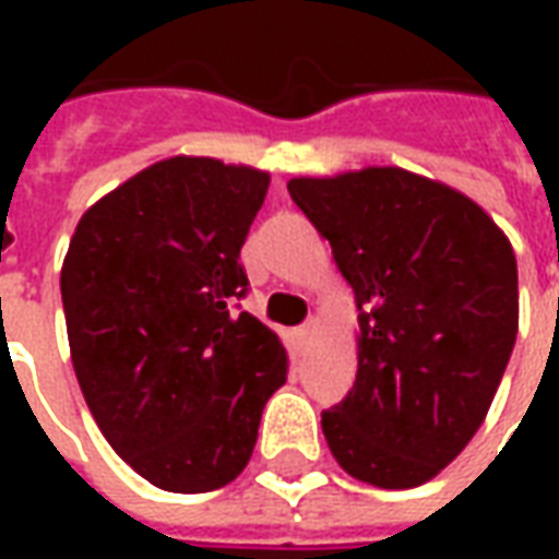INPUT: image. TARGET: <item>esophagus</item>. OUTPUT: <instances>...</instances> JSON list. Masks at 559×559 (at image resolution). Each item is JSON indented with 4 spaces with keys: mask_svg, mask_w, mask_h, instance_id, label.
Returning <instances> with one entry per match:
<instances>
[{
    "mask_svg": "<svg viewBox=\"0 0 559 559\" xmlns=\"http://www.w3.org/2000/svg\"><path fill=\"white\" fill-rule=\"evenodd\" d=\"M311 335H314V320H308L305 326L296 329V341H299V344H308V341H311Z\"/></svg>",
    "mask_w": 559,
    "mask_h": 559,
    "instance_id": "esophagus-1",
    "label": "esophagus"
}]
</instances>
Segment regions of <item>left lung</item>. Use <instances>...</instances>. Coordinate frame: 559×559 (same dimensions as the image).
Here are the masks:
<instances>
[{
  "mask_svg": "<svg viewBox=\"0 0 559 559\" xmlns=\"http://www.w3.org/2000/svg\"><path fill=\"white\" fill-rule=\"evenodd\" d=\"M359 305V371L323 411L332 455L416 488L473 440L518 335V263L469 197L401 167L290 179Z\"/></svg>",
  "mask_w": 559,
  "mask_h": 559,
  "instance_id": "left-lung-1",
  "label": "left lung"
}]
</instances>
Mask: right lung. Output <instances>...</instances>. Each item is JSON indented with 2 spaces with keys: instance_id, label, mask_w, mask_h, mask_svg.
<instances>
[{
  "instance_id": "obj_1",
  "label": "right lung",
  "mask_w": 559,
  "mask_h": 559,
  "mask_svg": "<svg viewBox=\"0 0 559 559\" xmlns=\"http://www.w3.org/2000/svg\"><path fill=\"white\" fill-rule=\"evenodd\" d=\"M269 176L167 158L80 218L62 266L71 362L116 455L155 488H224L287 380L278 335L239 311Z\"/></svg>"
}]
</instances>
